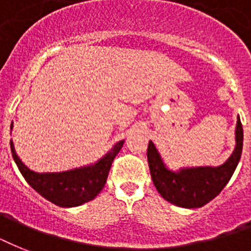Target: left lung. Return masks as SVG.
<instances>
[{
	"label": "left lung",
	"instance_id": "obj_1",
	"mask_svg": "<svg viewBox=\"0 0 251 251\" xmlns=\"http://www.w3.org/2000/svg\"><path fill=\"white\" fill-rule=\"evenodd\" d=\"M244 130L238 117L236 127V149L232 156L220 167H201L182 169L178 173L168 171L160 155L151 141L147 149L151 177L157 191L168 202L185 208H197L220 194L230 177L233 176L238 161L241 159Z\"/></svg>",
	"mask_w": 251,
	"mask_h": 251
}]
</instances>
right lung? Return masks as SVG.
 Listing matches in <instances>:
<instances>
[{"label": "right lung", "instance_id": "1", "mask_svg": "<svg viewBox=\"0 0 251 251\" xmlns=\"http://www.w3.org/2000/svg\"><path fill=\"white\" fill-rule=\"evenodd\" d=\"M13 127V125H11ZM124 141L118 142L105 156L92 167L62 172V173H35L29 171L15 153L10 142L11 153L25 179L49 202L60 207H75L90 202L101 191L109 175L114 157L120 152Z\"/></svg>", "mask_w": 251, "mask_h": 251}]
</instances>
